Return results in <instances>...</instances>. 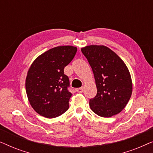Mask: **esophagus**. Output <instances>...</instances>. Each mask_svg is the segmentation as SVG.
I'll return each mask as SVG.
<instances>
[{"instance_id": "1", "label": "esophagus", "mask_w": 153, "mask_h": 153, "mask_svg": "<svg viewBox=\"0 0 153 153\" xmlns=\"http://www.w3.org/2000/svg\"><path fill=\"white\" fill-rule=\"evenodd\" d=\"M76 91L79 93H83V88H79L76 89Z\"/></svg>"}]
</instances>
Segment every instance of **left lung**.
<instances>
[{"label":"left lung","mask_w":153,"mask_h":153,"mask_svg":"<svg viewBox=\"0 0 153 153\" xmlns=\"http://www.w3.org/2000/svg\"><path fill=\"white\" fill-rule=\"evenodd\" d=\"M95 79L97 95L90 100V107L96 114L109 118L122 111L130 99L132 82L128 68L109 48L90 45L81 49Z\"/></svg>","instance_id":"obj_1"}]
</instances>
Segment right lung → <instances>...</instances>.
<instances>
[{
    "label": "right lung",
    "instance_id": "obj_1",
    "mask_svg": "<svg viewBox=\"0 0 153 153\" xmlns=\"http://www.w3.org/2000/svg\"><path fill=\"white\" fill-rule=\"evenodd\" d=\"M77 48L60 46L38 56L29 68L26 91L33 109L41 116L53 118L69 108L72 94L69 92L70 81L64 68L74 58Z\"/></svg>",
    "mask_w": 153,
    "mask_h": 153
}]
</instances>
